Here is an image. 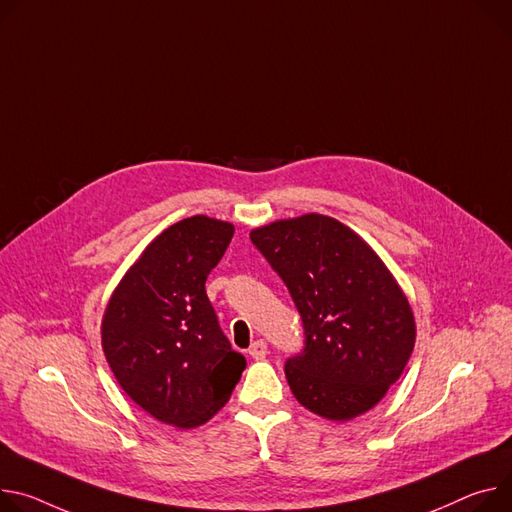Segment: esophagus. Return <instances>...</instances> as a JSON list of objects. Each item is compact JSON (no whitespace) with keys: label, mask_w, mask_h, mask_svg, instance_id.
<instances>
[{"label":"esophagus","mask_w":512,"mask_h":512,"mask_svg":"<svg viewBox=\"0 0 512 512\" xmlns=\"http://www.w3.org/2000/svg\"><path fill=\"white\" fill-rule=\"evenodd\" d=\"M249 355H251L253 359H263V357L267 355V343H265L263 339L255 341V343L249 347Z\"/></svg>","instance_id":"34e87169"}]
</instances>
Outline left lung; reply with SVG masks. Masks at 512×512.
<instances>
[{
  "mask_svg": "<svg viewBox=\"0 0 512 512\" xmlns=\"http://www.w3.org/2000/svg\"><path fill=\"white\" fill-rule=\"evenodd\" d=\"M251 241L302 318L304 349L286 361L296 400L331 421L374 408L402 376L416 339L412 308L384 261L322 214L255 228Z\"/></svg>",
  "mask_w": 512,
  "mask_h": 512,
  "instance_id": "8db88e82",
  "label": "left lung"
}]
</instances>
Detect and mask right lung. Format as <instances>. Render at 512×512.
<instances>
[{
	"label": "right lung",
	"mask_w": 512,
	"mask_h": 512,
	"mask_svg": "<svg viewBox=\"0 0 512 512\" xmlns=\"http://www.w3.org/2000/svg\"><path fill=\"white\" fill-rule=\"evenodd\" d=\"M235 226L183 218L143 251L114 290L102 347L122 390L157 421L204 425L228 402L247 365L232 351L206 296V280Z\"/></svg>",
	"instance_id": "1"
}]
</instances>
